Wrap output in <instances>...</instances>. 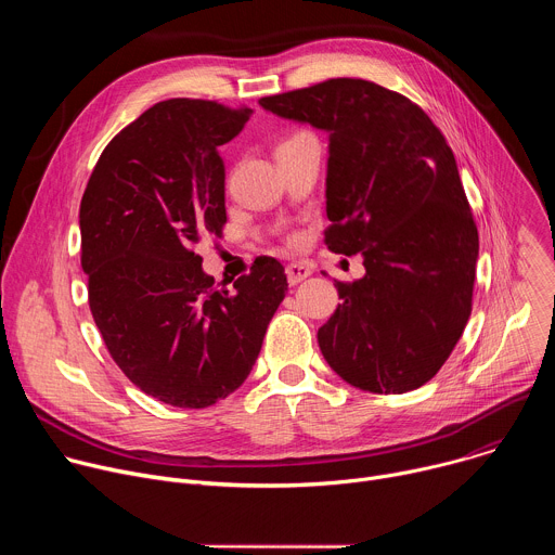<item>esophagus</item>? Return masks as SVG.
Returning a JSON list of instances; mask_svg holds the SVG:
<instances>
[{"mask_svg":"<svg viewBox=\"0 0 555 555\" xmlns=\"http://www.w3.org/2000/svg\"><path fill=\"white\" fill-rule=\"evenodd\" d=\"M285 274H287V283L289 285H298L300 281H305L311 274V268L305 266V263H289L285 268Z\"/></svg>","mask_w":555,"mask_h":555,"instance_id":"34e87169","label":"esophagus"}]
</instances>
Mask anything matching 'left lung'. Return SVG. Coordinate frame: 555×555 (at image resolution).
Masks as SVG:
<instances>
[{"label": "left lung", "mask_w": 555, "mask_h": 555, "mask_svg": "<svg viewBox=\"0 0 555 555\" xmlns=\"http://www.w3.org/2000/svg\"><path fill=\"white\" fill-rule=\"evenodd\" d=\"M259 105L327 131L325 244L364 259L362 279L334 281L343 302L319 330L327 364L369 392L420 388L467 325L479 259L452 149L422 107L362 78Z\"/></svg>", "instance_id": "1"}]
</instances>
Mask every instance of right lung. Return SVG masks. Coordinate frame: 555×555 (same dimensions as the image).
I'll use <instances>...</instances> for the list:
<instances>
[{"instance_id":"right-lung-1","label":"right lung","mask_w":555,"mask_h":555,"mask_svg":"<svg viewBox=\"0 0 555 555\" xmlns=\"http://www.w3.org/2000/svg\"><path fill=\"white\" fill-rule=\"evenodd\" d=\"M250 107L171 99L101 153L81 199V266L94 323L120 371L151 398L206 409L250 375L287 279L272 257L217 289L193 253L225 223L219 146Z\"/></svg>"}]
</instances>
